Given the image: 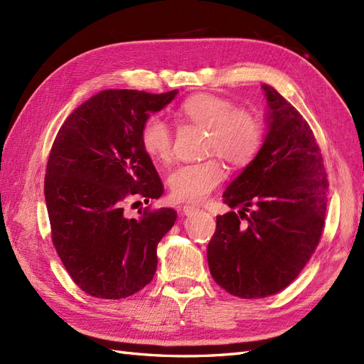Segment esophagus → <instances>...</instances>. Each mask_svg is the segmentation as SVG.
Masks as SVG:
<instances>
[{
	"label": "esophagus",
	"instance_id": "esophagus-1",
	"mask_svg": "<svg viewBox=\"0 0 364 364\" xmlns=\"http://www.w3.org/2000/svg\"><path fill=\"white\" fill-rule=\"evenodd\" d=\"M182 211H183L185 215H194L196 213H199V208L194 206V205H185Z\"/></svg>",
	"mask_w": 364,
	"mask_h": 364
}]
</instances>
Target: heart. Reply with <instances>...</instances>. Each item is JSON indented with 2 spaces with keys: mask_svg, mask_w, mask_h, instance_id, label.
<instances>
[{
  "mask_svg": "<svg viewBox=\"0 0 364 364\" xmlns=\"http://www.w3.org/2000/svg\"><path fill=\"white\" fill-rule=\"evenodd\" d=\"M181 114L191 123L208 129L206 155H218L229 164H249L261 149L264 127L261 119L247 109H235L234 103L215 95H196L186 100ZM141 146L158 162L171 158L173 135L167 121L150 115L139 132ZM226 178L223 164L217 158L194 164H181L168 174L170 196L174 202L199 203L205 200Z\"/></svg>",
  "mask_w": 364,
  "mask_h": 364,
  "instance_id": "b5f03b06",
  "label": "heart"
}]
</instances>
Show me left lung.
I'll list each match as a JSON object with an SVG mask.
<instances>
[{"mask_svg": "<svg viewBox=\"0 0 364 364\" xmlns=\"http://www.w3.org/2000/svg\"><path fill=\"white\" fill-rule=\"evenodd\" d=\"M261 87L267 98L266 138L223 193L225 203L240 211L217 215L208 245L214 281L243 299L277 294L296 279L321 240L328 202L313 130L277 90Z\"/></svg>", "mask_w": 364, "mask_h": 364, "instance_id": "obj_1", "label": "left lung"}]
</instances>
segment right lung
I'll return each instance as SVG.
<instances>
[{"label":"right lung","instance_id":"right-lung-1","mask_svg":"<svg viewBox=\"0 0 364 364\" xmlns=\"http://www.w3.org/2000/svg\"><path fill=\"white\" fill-rule=\"evenodd\" d=\"M176 95L102 91L75 109L54 139L43 188L53 245L73 281L94 297L123 299L155 277L158 243L178 214L161 208L127 218L123 203L164 193L139 132Z\"/></svg>","mask_w":364,"mask_h":364}]
</instances>
